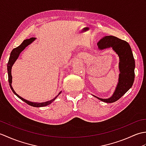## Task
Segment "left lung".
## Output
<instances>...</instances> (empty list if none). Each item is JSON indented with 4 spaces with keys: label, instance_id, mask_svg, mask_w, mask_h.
Instances as JSON below:
<instances>
[{
    "label": "left lung",
    "instance_id": "1",
    "mask_svg": "<svg viewBox=\"0 0 146 146\" xmlns=\"http://www.w3.org/2000/svg\"><path fill=\"white\" fill-rule=\"evenodd\" d=\"M100 49L111 48L119 58V81L113 95L108 98H101L92 95L105 103H113L119 100L134 83L135 77V60L129 44L113 36L102 38L97 43Z\"/></svg>",
    "mask_w": 146,
    "mask_h": 146
}]
</instances>
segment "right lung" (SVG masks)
Here are the masks:
<instances>
[{"label":"right lung","mask_w":146,"mask_h":146,"mask_svg":"<svg viewBox=\"0 0 146 146\" xmlns=\"http://www.w3.org/2000/svg\"><path fill=\"white\" fill-rule=\"evenodd\" d=\"M36 38H31L30 39H27L24 40V41L21 43V44L19 45L18 46V47L15 48L14 49H12V51L11 52V55H10V57H9V61H8V63H7V72H8V80H9V85H10V87L12 90V91L13 92L14 94L17 96L18 98H19L21 100H22L23 101H24V102H26L27 104H28L31 106H33V107H45V106H47V105L51 104L52 102L54 101V100L56 98L58 97V96L60 95L61 91L59 93L58 95L56 96V97H54L53 99H52V100H49V101H47V102H41V103H38V102H30L29 100H27L26 99L23 98V97H20L19 95H17L15 92L14 91V90L12 88V75H11V70H12V67L13 66V64H14L15 61L17 60V58L19 56V55L21 54V52L23 51L24 49H25L27 46L29 45L30 44H31V43L35 41L36 39Z\"/></svg>","instance_id":"obj_1"}]
</instances>
